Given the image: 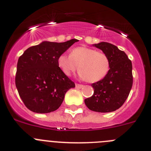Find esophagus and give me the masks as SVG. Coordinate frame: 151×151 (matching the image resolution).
Instances as JSON below:
<instances>
[{
    "mask_svg": "<svg viewBox=\"0 0 151 151\" xmlns=\"http://www.w3.org/2000/svg\"><path fill=\"white\" fill-rule=\"evenodd\" d=\"M76 88H81L83 87V84H79V83H76Z\"/></svg>",
    "mask_w": 151,
    "mask_h": 151,
    "instance_id": "obj_1",
    "label": "esophagus"
}]
</instances>
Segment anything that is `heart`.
I'll return each instance as SVG.
<instances>
[{
	"instance_id": "heart-1",
	"label": "heart",
	"mask_w": 151,
	"mask_h": 151,
	"mask_svg": "<svg viewBox=\"0 0 151 151\" xmlns=\"http://www.w3.org/2000/svg\"><path fill=\"white\" fill-rule=\"evenodd\" d=\"M77 65L80 77L89 83L98 82L104 78L110 68L106 55L86 47H75L71 50L70 55L59 56L58 65L65 75H71Z\"/></svg>"
}]
</instances>
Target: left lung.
I'll use <instances>...</instances> for the list:
<instances>
[{
    "label": "left lung",
    "mask_w": 151,
    "mask_h": 151,
    "mask_svg": "<svg viewBox=\"0 0 151 151\" xmlns=\"http://www.w3.org/2000/svg\"><path fill=\"white\" fill-rule=\"evenodd\" d=\"M95 46L106 55L110 69L104 79L91 84L94 94L85 99V104L95 112H113L124 104L133 86L132 63L124 52L112 44L103 42Z\"/></svg>",
    "instance_id": "left-lung-1"
}]
</instances>
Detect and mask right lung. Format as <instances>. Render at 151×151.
<instances>
[{
    "label": "right lung",
    "mask_w": 151,
    "mask_h": 151,
    "mask_svg": "<svg viewBox=\"0 0 151 151\" xmlns=\"http://www.w3.org/2000/svg\"><path fill=\"white\" fill-rule=\"evenodd\" d=\"M77 39L61 43L43 42L27 49L17 64L15 86L32 112L48 113L61 106L68 90L75 84L62 71L58 58Z\"/></svg>",
    "instance_id": "obj_1"
}]
</instances>
